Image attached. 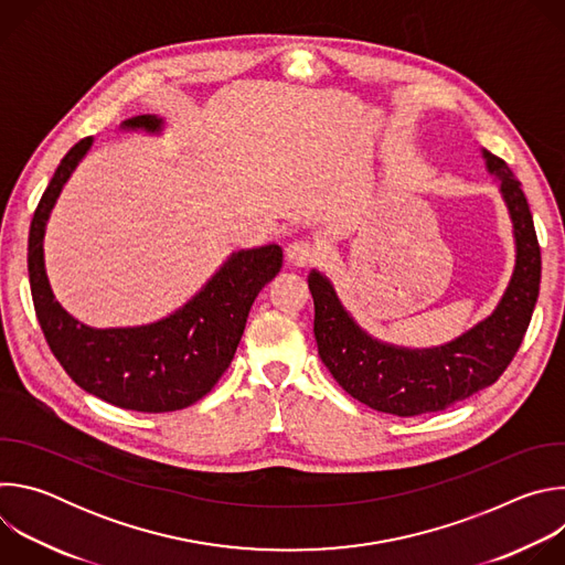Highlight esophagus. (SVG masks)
Masks as SVG:
<instances>
[{"label": "esophagus", "instance_id": "obj_1", "mask_svg": "<svg viewBox=\"0 0 565 565\" xmlns=\"http://www.w3.org/2000/svg\"><path fill=\"white\" fill-rule=\"evenodd\" d=\"M319 259V253L308 241H292V244L286 248V262L295 268H306L312 266Z\"/></svg>", "mask_w": 565, "mask_h": 565}]
</instances>
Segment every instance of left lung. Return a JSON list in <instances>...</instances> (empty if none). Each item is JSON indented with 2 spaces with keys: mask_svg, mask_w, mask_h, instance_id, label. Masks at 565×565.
I'll use <instances>...</instances> for the list:
<instances>
[{
  "mask_svg": "<svg viewBox=\"0 0 565 565\" xmlns=\"http://www.w3.org/2000/svg\"><path fill=\"white\" fill-rule=\"evenodd\" d=\"M482 158L510 210L516 264L499 306L473 329L434 349L386 344L358 327L324 275H308L319 358L349 395L375 412L399 418L443 412L494 384L523 342L539 297L541 248L521 183L499 156L482 149Z\"/></svg>",
  "mask_w": 565,
  "mask_h": 565,
  "instance_id": "8db88e82",
  "label": "left lung"
}]
</instances>
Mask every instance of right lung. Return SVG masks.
<instances>
[{
    "label": "right lung",
    "instance_id": "obj_1",
    "mask_svg": "<svg viewBox=\"0 0 565 565\" xmlns=\"http://www.w3.org/2000/svg\"><path fill=\"white\" fill-rule=\"evenodd\" d=\"M120 127L160 134L166 122L145 114ZM92 145L94 138H83L68 149L31 221L29 281L38 321L53 355L79 388L109 405L142 414L185 409L210 393L230 366L253 301L281 270L284 253L277 244L232 253L185 306L151 324L127 329L83 324L51 290L44 232L64 183Z\"/></svg>",
    "mask_w": 565,
    "mask_h": 565
}]
</instances>
